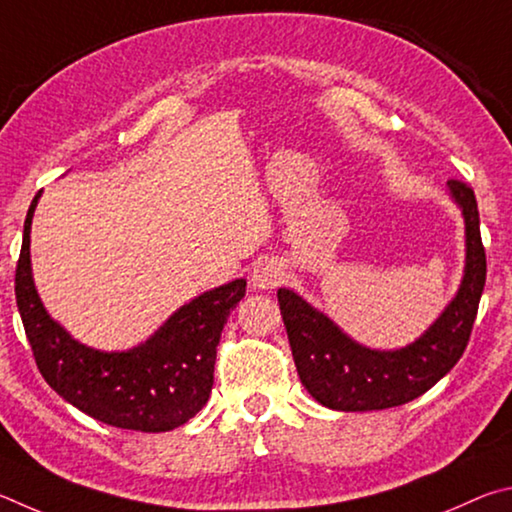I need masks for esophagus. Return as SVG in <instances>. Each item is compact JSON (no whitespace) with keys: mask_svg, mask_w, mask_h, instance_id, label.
I'll return each mask as SVG.
<instances>
[{"mask_svg":"<svg viewBox=\"0 0 512 512\" xmlns=\"http://www.w3.org/2000/svg\"><path fill=\"white\" fill-rule=\"evenodd\" d=\"M283 281V270L274 258H261L251 270V285L254 290H274Z\"/></svg>","mask_w":512,"mask_h":512,"instance_id":"obj_1","label":"esophagus"}]
</instances>
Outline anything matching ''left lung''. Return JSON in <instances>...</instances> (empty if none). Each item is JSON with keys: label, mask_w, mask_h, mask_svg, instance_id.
<instances>
[{"label": "left lung", "mask_w": 512, "mask_h": 512, "mask_svg": "<svg viewBox=\"0 0 512 512\" xmlns=\"http://www.w3.org/2000/svg\"><path fill=\"white\" fill-rule=\"evenodd\" d=\"M447 193L465 222L463 279L454 299L416 342L396 351L362 346L297 292L279 290L283 324L301 384L324 407L335 411L400 407L423 396L461 360L486 285V251L472 188L450 179Z\"/></svg>", "instance_id": "left-lung-1"}]
</instances>
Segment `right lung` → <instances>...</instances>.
<instances>
[{"label": "right lung", "instance_id": "obj_1", "mask_svg": "<svg viewBox=\"0 0 512 512\" xmlns=\"http://www.w3.org/2000/svg\"><path fill=\"white\" fill-rule=\"evenodd\" d=\"M24 220L15 299L35 364L49 387L83 414L134 432H170L200 411L213 387L215 346L247 281L213 288L175 310L130 351H98L71 337L42 306L31 272V222Z\"/></svg>", "mask_w": 512, "mask_h": 512}]
</instances>
